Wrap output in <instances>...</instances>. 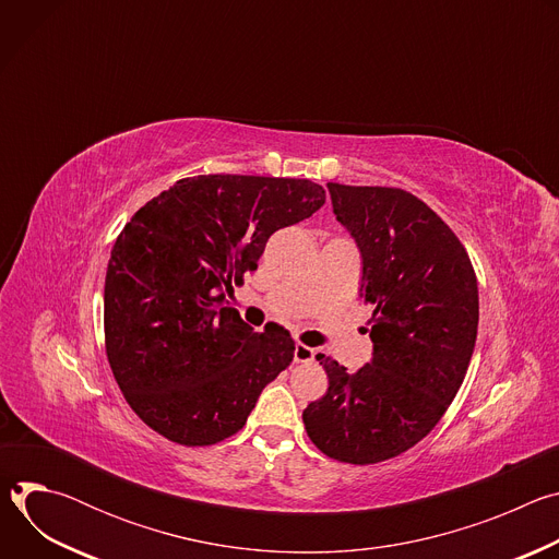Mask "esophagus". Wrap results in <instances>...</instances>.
I'll return each instance as SVG.
<instances>
[{
  "label": "esophagus",
  "instance_id": "1",
  "mask_svg": "<svg viewBox=\"0 0 559 559\" xmlns=\"http://www.w3.org/2000/svg\"><path fill=\"white\" fill-rule=\"evenodd\" d=\"M316 358V352L302 343H296L294 347V362H311Z\"/></svg>",
  "mask_w": 559,
  "mask_h": 559
}]
</instances>
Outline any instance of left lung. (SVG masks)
<instances>
[{
    "label": "left lung",
    "instance_id": "left-lung-1",
    "mask_svg": "<svg viewBox=\"0 0 559 559\" xmlns=\"http://www.w3.org/2000/svg\"><path fill=\"white\" fill-rule=\"evenodd\" d=\"M328 190L360 250L373 354L356 373L321 356L330 386L302 423L325 455L376 464L418 444L453 403L477 336V281L457 236L418 197L341 183Z\"/></svg>",
    "mask_w": 559,
    "mask_h": 559
}]
</instances>
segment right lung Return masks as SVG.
<instances>
[{
    "label": "right lung",
    "mask_w": 559,
    "mask_h": 559,
    "mask_svg": "<svg viewBox=\"0 0 559 559\" xmlns=\"http://www.w3.org/2000/svg\"><path fill=\"white\" fill-rule=\"evenodd\" d=\"M325 190L307 179L201 175L177 181L126 223L104 287L106 354L132 412L156 433L216 444L289 367L276 323L254 332L227 305L267 238L309 218Z\"/></svg>",
    "instance_id": "1"
}]
</instances>
